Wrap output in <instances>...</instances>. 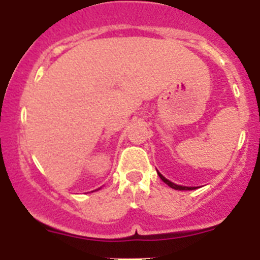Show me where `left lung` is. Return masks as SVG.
I'll list each match as a JSON object with an SVG mask.
<instances>
[{
	"instance_id": "8db88e82",
	"label": "left lung",
	"mask_w": 260,
	"mask_h": 260,
	"mask_svg": "<svg viewBox=\"0 0 260 260\" xmlns=\"http://www.w3.org/2000/svg\"><path fill=\"white\" fill-rule=\"evenodd\" d=\"M158 173V172H157ZM158 177H160V178H161L162 181H164L165 183H167L168 186H171L172 189H174V190H194L195 187H187V186H180V185H176V183H173V182H171V181L169 180H167V178H165L164 176H161V174L158 173Z\"/></svg>"
}]
</instances>
